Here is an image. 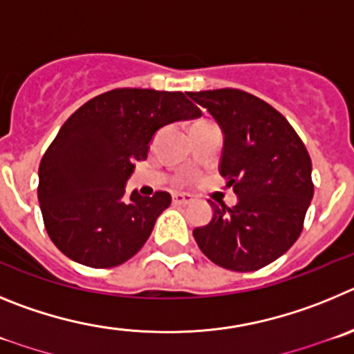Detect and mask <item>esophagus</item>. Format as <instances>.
<instances>
[{"label":"esophagus","instance_id":"esophagus-1","mask_svg":"<svg viewBox=\"0 0 354 354\" xmlns=\"http://www.w3.org/2000/svg\"><path fill=\"white\" fill-rule=\"evenodd\" d=\"M173 203H174V205L187 206V205H190V203H192V196H189V194H174Z\"/></svg>","mask_w":354,"mask_h":354}]
</instances>
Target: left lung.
<instances>
[{
	"label": "left lung",
	"instance_id": "1",
	"mask_svg": "<svg viewBox=\"0 0 354 354\" xmlns=\"http://www.w3.org/2000/svg\"><path fill=\"white\" fill-rule=\"evenodd\" d=\"M222 133L218 173L238 203L216 206L208 225L194 229L201 252L232 272H254L292 247L314 196L312 162L289 122L270 104L241 90L190 91Z\"/></svg>",
	"mask_w": 354,
	"mask_h": 354
}]
</instances>
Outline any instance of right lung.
<instances>
[{"mask_svg":"<svg viewBox=\"0 0 354 354\" xmlns=\"http://www.w3.org/2000/svg\"><path fill=\"white\" fill-rule=\"evenodd\" d=\"M181 91L122 88L86 102L63 123L38 167V203L53 243L75 263L113 268L141 250L167 192L125 185L158 129L199 118Z\"/></svg>","mask_w":354,"mask_h":354,"instance_id":"obj_1","label":"right lung"}]
</instances>
